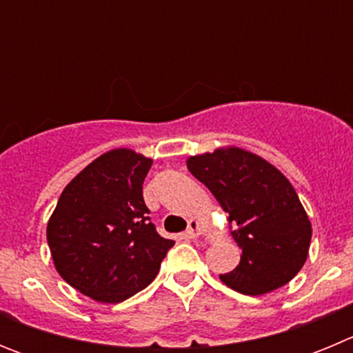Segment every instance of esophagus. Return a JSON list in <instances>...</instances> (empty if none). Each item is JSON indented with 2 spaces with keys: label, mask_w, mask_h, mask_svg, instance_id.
I'll use <instances>...</instances> for the list:
<instances>
[{
  "label": "esophagus",
  "mask_w": 353,
  "mask_h": 353,
  "mask_svg": "<svg viewBox=\"0 0 353 353\" xmlns=\"http://www.w3.org/2000/svg\"><path fill=\"white\" fill-rule=\"evenodd\" d=\"M201 232H203V223L199 219H191L189 221V226H187V232L185 235L189 236V239H198L199 235H201Z\"/></svg>",
  "instance_id": "1"
}]
</instances>
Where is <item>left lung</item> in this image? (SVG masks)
Returning a JSON list of instances; mask_svg holds the SVG:
<instances>
[{
	"label": "left lung",
	"mask_w": 353,
	"mask_h": 353,
	"mask_svg": "<svg viewBox=\"0 0 353 353\" xmlns=\"http://www.w3.org/2000/svg\"><path fill=\"white\" fill-rule=\"evenodd\" d=\"M187 168L228 212L240 263L221 281L245 295L281 288L305 263L310 217L281 171L260 155L226 146L187 159Z\"/></svg>",
	"instance_id": "8db88e82"
}]
</instances>
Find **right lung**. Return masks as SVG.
I'll list each match as a JSON object with an SVG mask.
<instances>
[{
    "label": "right lung",
    "mask_w": 353,
    "mask_h": 353,
    "mask_svg": "<svg viewBox=\"0 0 353 353\" xmlns=\"http://www.w3.org/2000/svg\"><path fill=\"white\" fill-rule=\"evenodd\" d=\"M152 159L109 150L61 192L48 223L54 267L72 288L97 302H121L154 281L174 245L150 223L143 182Z\"/></svg>",
    "instance_id": "1"
}]
</instances>
